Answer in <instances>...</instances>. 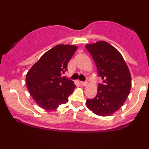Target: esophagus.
<instances>
[{
	"mask_svg": "<svg viewBox=\"0 0 149 149\" xmlns=\"http://www.w3.org/2000/svg\"><path fill=\"white\" fill-rule=\"evenodd\" d=\"M80 85H83V86H86V85H88V83H86V82H84V81H80Z\"/></svg>",
	"mask_w": 149,
	"mask_h": 149,
	"instance_id": "esophagus-1",
	"label": "esophagus"
}]
</instances>
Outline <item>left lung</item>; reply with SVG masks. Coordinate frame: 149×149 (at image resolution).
<instances>
[{"instance_id": "obj_1", "label": "left lung", "mask_w": 149, "mask_h": 149, "mask_svg": "<svg viewBox=\"0 0 149 149\" xmlns=\"http://www.w3.org/2000/svg\"><path fill=\"white\" fill-rule=\"evenodd\" d=\"M95 61L99 76L97 94L87 100V107L94 113L109 116L123 107L130 91L132 80L128 66L121 54L105 41L85 45Z\"/></svg>"}]
</instances>
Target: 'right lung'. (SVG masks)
Masks as SVG:
<instances>
[{"instance_id": "1", "label": "right lung", "mask_w": 149, "mask_h": 149, "mask_svg": "<svg viewBox=\"0 0 149 149\" xmlns=\"http://www.w3.org/2000/svg\"><path fill=\"white\" fill-rule=\"evenodd\" d=\"M78 47L71 45H57L46 52L31 68L26 77L30 95L42 109L55 110L69 101L76 85L62 76Z\"/></svg>"}]
</instances>
